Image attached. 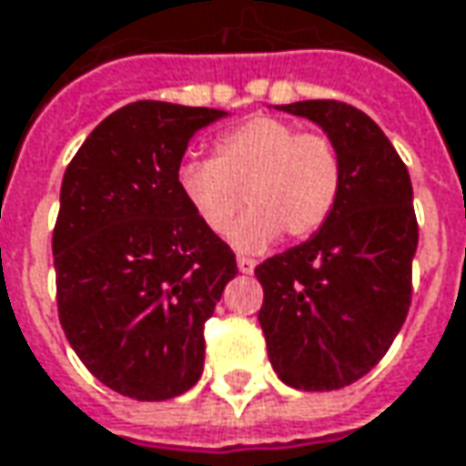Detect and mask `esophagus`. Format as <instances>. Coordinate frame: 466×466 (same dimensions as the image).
I'll use <instances>...</instances> for the list:
<instances>
[{
    "instance_id": "obj_1",
    "label": "esophagus",
    "mask_w": 466,
    "mask_h": 466,
    "mask_svg": "<svg viewBox=\"0 0 466 466\" xmlns=\"http://www.w3.org/2000/svg\"><path fill=\"white\" fill-rule=\"evenodd\" d=\"M236 264H238L240 274H254V269H256L254 258H246V256H238V261H236Z\"/></svg>"
}]
</instances>
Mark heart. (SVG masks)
Returning a JSON list of instances; mask_svg holds the SVG:
<instances>
[{
    "label": "heart",
    "instance_id": "1",
    "mask_svg": "<svg viewBox=\"0 0 466 466\" xmlns=\"http://www.w3.org/2000/svg\"><path fill=\"white\" fill-rule=\"evenodd\" d=\"M177 189L212 233H223L246 205L251 210L230 228L240 251H261L282 236L308 238L326 226L341 195V158L318 133L254 117L215 143V158H184Z\"/></svg>",
    "mask_w": 466,
    "mask_h": 466
}]
</instances>
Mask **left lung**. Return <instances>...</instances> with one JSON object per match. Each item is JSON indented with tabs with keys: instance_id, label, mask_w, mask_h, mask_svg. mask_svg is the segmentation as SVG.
I'll list each match as a JSON object with an SVG mask.
<instances>
[{
	"instance_id": "obj_1",
	"label": "left lung",
	"mask_w": 466,
	"mask_h": 466,
	"mask_svg": "<svg viewBox=\"0 0 466 466\" xmlns=\"http://www.w3.org/2000/svg\"><path fill=\"white\" fill-rule=\"evenodd\" d=\"M274 109L326 133L343 179L326 226L256 267L264 287L258 323L284 385L341 390L385 357L410 308L413 184L392 143L361 109L336 99Z\"/></svg>"
}]
</instances>
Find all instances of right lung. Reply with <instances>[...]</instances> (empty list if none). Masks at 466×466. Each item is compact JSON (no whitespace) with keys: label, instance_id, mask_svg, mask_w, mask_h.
Masks as SVG:
<instances>
[{"label":"right lung","instance_id":"obj_1","mask_svg":"<svg viewBox=\"0 0 466 466\" xmlns=\"http://www.w3.org/2000/svg\"><path fill=\"white\" fill-rule=\"evenodd\" d=\"M226 112L140 99L81 143L61 184L53 230L58 318L102 385L133 400L192 390L205 320L238 274L236 254L177 189V167Z\"/></svg>","mask_w":466,"mask_h":466}]
</instances>
